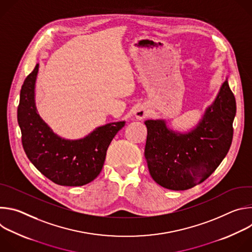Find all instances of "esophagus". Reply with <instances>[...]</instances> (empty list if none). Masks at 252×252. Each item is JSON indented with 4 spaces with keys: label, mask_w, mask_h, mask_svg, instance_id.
<instances>
[{
    "label": "esophagus",
    "mask_w": 252,
    "mask_h": 252,
    "mask_svg": "<svg viewBox=\"0 0 252 252\" xmlns=\"http://www.w3.org/2000/svg\"><path fill=\"white\" fill-rule=\"evenodd\" d=\"M150 115V111L148 109V106L146 105H139L136 107V110L134 111V117L137 120H142L147 118Z\"/></svg>",
    "instance_id": "obj_1"
}]
</instances>
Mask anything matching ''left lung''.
<instances>
[{
	"label": "left lung",
	"mask_w": 252,
	"mask_h": 252,
	"mask_svg": "<svg viewBox=\"0 0 252 252\" xmlns=\"http://www.w3.org/2000/svg\"><path fill=\"white\" fill-rule=\"evenodd\" d=\"M235 114V97L226 77L191 129L179 132L170 129L165 120H147L145 157L154 181L171 190H186L205 181L229 151Z\"/></svg>",
	"instance_id": "8db88e82"
}]
</instances>
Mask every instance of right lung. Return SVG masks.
<instances>
[{
    "mask_svg": "<svg viewBox=\"0 0 252 252\" xmlns=\"http://www.w3.org/2000/svg\"><path fill=\"white\" fill-rule=\"evenodd\" d=\"M39 63L26 78L20 94L18 123L22 143L30 161L57 185L85 186L99 174L111 141L126 122L95 127L85 137H61L40 117L34 100Z\"/></svg>",
    "mask_w": 252,
    "mask_h": 252,
    "instance_id": "add662e5",
    "label": "right lung"
}]
</instances>
